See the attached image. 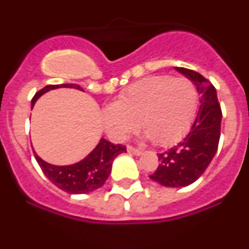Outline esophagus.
Here are the masks:
<instances>
[{"mask_svg":"<svg viewBox=\"0 0 249 249\" xmlns=\"http://www.w3.org/2000/svg\"><path fill=\"white\" fill-rule=\"evenodd\" d=\"M127 151H128L129 153H132V155H136V156H140L143 153V151H141V149H138V148H135L133 146H127Z\"/></svg>","mask_w":249,"mask_h":249,"instance_id":"esophagus-1","label":"esophagus"}]
</instances>
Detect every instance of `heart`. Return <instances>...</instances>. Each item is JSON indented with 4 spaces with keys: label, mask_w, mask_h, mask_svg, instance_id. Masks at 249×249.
<instances>
[{
    "label": "heart",
    "mask_w": 249,
    "mask_h": 249,
    "mask_svg": "<svg viewBox=\"0 0 249 249\" xmlns=\"http://www.w3.org/2000/svg\"><path fill=\"white\" fill-rule=\"evenodd\" d=\"M198 107V91L187 77L151 76L127 87L103 109L113 140L123 141L140 121L146 136L162 147L176 143L190 129Z\"/></svg>",
    "instance_id": "b5f03b06"
}]
</instances>
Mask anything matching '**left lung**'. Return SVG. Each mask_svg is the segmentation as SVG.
Masks as SVG:
<instances>
[{"label":"left lung","mask_w":249,"mask_h":249,"mask_svg":"<svg viewBox=\"0 0 249 249\" xmlns=\"http://www.w3.org/2000/svg\"><path fill=\"white\" fill-rule=\"evenodd\" d=\"M176 70L195 83L201 105L188 135L177 146L158 153L160 164L149 178L164 187H186L197 181L214 157L221 137L222 111L214 86L198 72Z\"/></svg>","instance_id":"8db88e82"}]
</instances>
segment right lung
I'll return each mask as SVG.
<instances>
[{
    "label": "right lung",
    "mask_w": 249,
    "mask_h": 249,
    "mask_svg": "<svg viewBox=\"0 0 249 249\" xmlns=\"http://www.w3.org/2000/svg\"><path fill=\"white\" fill-rule=\"evenodd\" d=\"M59 87H70V89L83 91L80 86L74 85V83L48 85L35 94L32 98V107L39 98V96H42L50 89H59ZM124 152H127L126 146L113 144L105 138H101L100 143L96 146V148L87 157L74 164L54 166V164L47 163L41 160L36 152H35V158L46 177L54 186L58 187L59 190L71 193V195H82V193L96 191L105 184L106 179L108 178L109 173H111L113 160Z\"/></svg>",
    "instance_id": "1"
}]
</instances>
